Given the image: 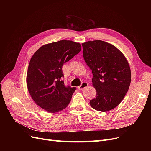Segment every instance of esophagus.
Segmentation results:
<instances>
[{"label": "esophagus", "instance_id": "obj_1", "mask_svg": "<svg viewBox=\"0 0 151 151\" xmlns=\"http://www.w3.org/2000/svg\"><path fill=\"white\" fill-rule=\"evenodd\" d=\"M88 86V83H86V82H84V83H82V84H81L80 86L78 87V89H79V91L83 90V89H84Z\"/></svg>", "mask_w": 151, "mask_h": 151}]
</instances>
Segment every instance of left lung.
<instances>
[{
	"instance_id": "left-lung-1",
	"label": "left lung",
	"mask_w": 151,
	"mask_h": 151,
	"mask_svg": "<svg viewBox=\"0 0 151 151\" xmlns=\"http://www.w3.org/2000/svg\"><path fill=\"white\" fill-rule=\"evenodd\" d=\"M84 60L93 72L96 98L90 105L97 111L106 112L116 108L124 98L131 82L129 63L114 45L101 40L82 44Z\"/></svg>"
}]
</instances>
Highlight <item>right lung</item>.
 <instances>
[{
  "instance_id": "obj_1",
  "label": "right lung",
  "mask_w": 151,
  "mask_h": 151,
  "mask_svg": "<svg viewBox=\"0 0 151 151\" xmlns=\"http://www.w3.org/2000/svg\"><path fill=\"white\" fill-rule=\"evenodd\" d=\"M81 50L79 43L60 40L43 45L32 56L27 71V87L33 101L45 111H60L70 102L76 88L65 86L62 68Z\"/></svg>"
}]
</instances>
